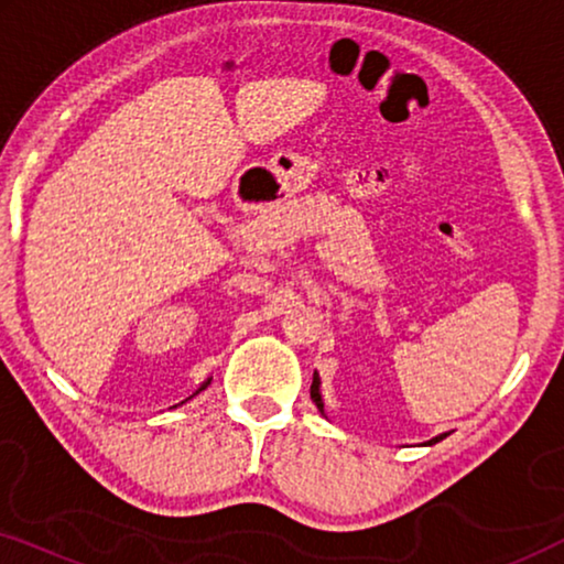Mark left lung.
Segmentation results:
<instances>
[{"mask_svg": "<svg viewBox=\"0 0 564 564\" xmlns=\"http://www.w3.org/2000/svg\"><path fill=\"white\" fill-rule=\"evenodd\" d=\"M311 398H313V403L318 405V411L323 413V398H321V377H318V372H313V384H311ZM446 434H438L436 438H431V442H426V444H436V442H442Z\"/></svg>", "mask_w": 564, "mask_h": 564, "instance_id": "left-lung-1", "label": "left lung"}]
</instances>
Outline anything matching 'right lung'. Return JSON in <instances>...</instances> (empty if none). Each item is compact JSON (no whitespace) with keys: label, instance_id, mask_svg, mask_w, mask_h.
Returning <instances> with one entry per match:
<instances>
[{"label":"right lung","instance_id":"add662e5","mask_svg":"<svg viewBox=\"0 0 564 564\" xmlns=\"http://www.w3.org/2000/svg\"><path fill=\"white\" fill-rule=\"evenodd\" d=\"M207 384H210V380H207V382H203V388H199V390H205V388H207ZM199 390H197V392H199ZM197 392H195V395H197Z\"/></svg>","mask_w":564,"mask_h":564}]
</instances>
